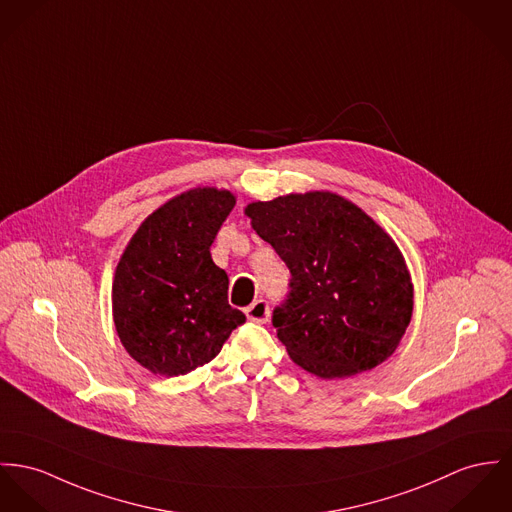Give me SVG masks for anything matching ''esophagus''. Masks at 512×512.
<instances>
[{
	"mask_svg": "<svg viewBox=\"0 0 512 512\" xmlns=\"http://www.w3.org/2000/svg\"><path fill=\"white\" fill-rule=\"evenodd\" d=\"M245 315L249 321L255 323H267L271 317V306L267 300H255L251 306L245 308Z\"/></svg>",
	"mask_w": 512,
	"mask_h": 512,
	"instance_id": "1",
	"label": "esophagus"
}]
</instances>
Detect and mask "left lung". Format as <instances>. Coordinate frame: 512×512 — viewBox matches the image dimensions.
I'll return each mask as SVG.
<instances>
[{"label": "left lung", "instance_id": "left-lung-1", "mask_svg": "<svg viewBox=\"0 0 512 512\" xmlns=\"http://www.w3.org/2000/svg\"><path fill=\"white\" fill-rule=\"evenodd\" d=\"M290 271L273 312L290 358L319 378H347L392 356L413 312V284L392 237L333 193L245 208Z\"/></svg>", "mask_w": 512, "mask_h": 512}]
</instances>
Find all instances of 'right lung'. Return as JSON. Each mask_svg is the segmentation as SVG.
Instances as JSON below:
<instances>
[{"mask_svg": "<svg viewBox=\"0 0 512 512\" xmlns=\"http://www.w3.org/2000/svg\"><path fill=\"white\" fill-rule=\"evenodd\" d=\"M236 206L228 191L193 189L158 208L130 239L113 282V315L128 354L179 376L222 351L245 314L228 304L210 245Z\"/></svg>", "mask_w": 512, "mask_h": 512, "instance_id": "1", "label": "right lung"}]
</instances>
